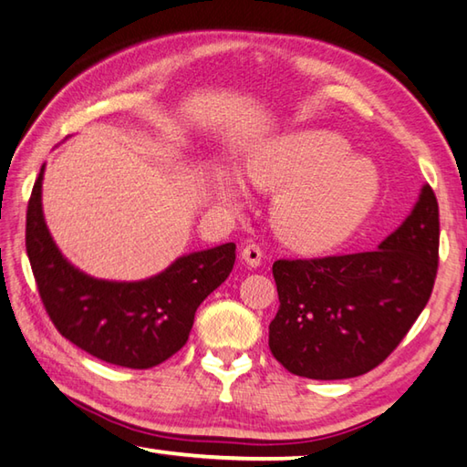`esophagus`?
Wrapping results in <instances>:
<instances>
[{
  "label": "esophagus",
  "mask_w": 467,
  "mask_h": 467,
  "mask_svg": "<svg viewBox=\"0 0 467 467\" xmlns=\"http://www.w3.org/2000/svg\"><path fill=\"white\" fill-rule=\"evenodd\" d=\"M241 257H243L244 263H247V265L257 267L261 259H263V249L259 247L257 243H249V244H244V247H243Z\"/></svg>",
  "instance_id": "34e87169"
}]
</instances>
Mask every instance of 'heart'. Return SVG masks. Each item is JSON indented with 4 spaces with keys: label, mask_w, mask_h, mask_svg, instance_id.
Returning <instances> with one entry per match:
<instances>
[{
    "label": "heart",
    "mask_w": 467,
    "mask_h": 467,
    "mask_svg": "<svg viewBox=\"0 0 467 467\" xmlns=\"http://www.w3.org/2000/svg\"><path fill=\"white\" fill-rule=\"evenodd\" d=\"M343 137L327 130L285 134L255 150L249 182L275 192V233L300 251H327L358 231L379 196L376 167L351 157Z\"/></svg>",
    "instance_id": "heart-1"
}]
</instances>
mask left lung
I'll return each instance as SVG.
<instances>
[{
	"instance_id": "left-lung-1",
	"label": "left lung",
	"mask_w": 467,
	"mask_h": 467,
	"mask_svg": "<svg viewBox=\"0 0 467 467\" xmlns=\"http://www.w3.org/2000/svg\"><path fill=\"white\" fill-rule=\"evenodd\" d=\"M439 267V204L431 185L379 249L277 259L279 308L269 349L294 376L345 379L378 368L427 306Z\"/></svg>"
}]
</instances>
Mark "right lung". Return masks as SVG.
I'll return each instance as SVG.
<instances>
[{"label": "right lung", "instance_id": "add662e5", "mask_svg": "<svg viewBox=\"0 0 467 467\" xmlns=\"http://www.w3.org/2000/svg\"><path fill=\"white\" fill-rule=\"evenodd\" d=\"M42 169L26 210V253L48 318L67 341L106 363L159 366L188 341L202 302L231 275L234 243L177 259L145 282H104L67 263L40 206Z\"/></svg>", "mask_w": 467, "mask_h": 467}]
</instances>
